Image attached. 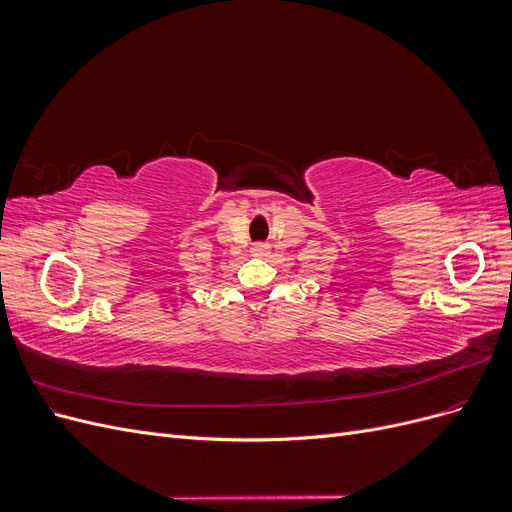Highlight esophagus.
<instances>
[{"label": "esophagus", "mask_w": 512, "mask_h": 512, "mask_svg": "<svg viewBox=\"0 0 512 512\" xmlns=\"http://www.w3.org/2000/svg\"><path fill=\"white\" fill-rule=\"evenodd\" d=\"M267 254H269V245L267 243H256L252 247V256H256V258H262V256H267Z\"/></svg>", "instance_id": "obj_1"}]
</instances>
